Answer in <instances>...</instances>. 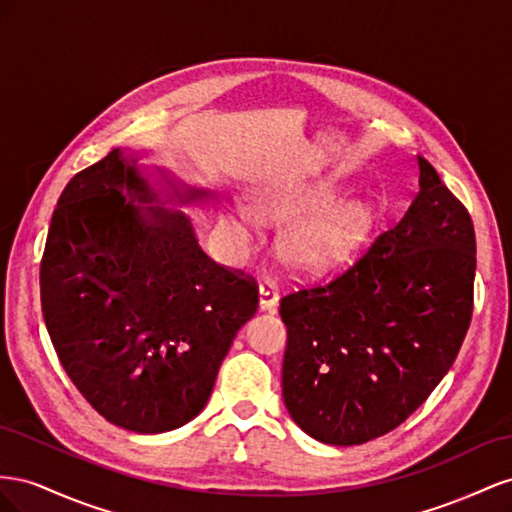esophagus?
Segmentation results:
<instances>
[{
  "label": "esophagus",
  "instance_id": "obj_1",
  "mask_svg": "<svg viewBox=\"0 0 512 512\" xmlns=\"http://www.w3.org/2000/svg\"><path fill=\"white\" fill-rule=\"evenodd\" d=\"M279 304V285L272 279H266L259 287V306L261 311H274V306Z\"/></svg>",
  "mask_w": 512,
  "mask_h": 512
}]
</instances>
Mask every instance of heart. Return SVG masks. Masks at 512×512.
<instances>
[{
  "instance_id": "heart-1",
  "label": "heart",
  "mask_w": 512,
  "mask_h": 512,
  "mask_svg": "<svg viewBox=\"0 0 512 512\" xmlns=\"http://www.w3.org/2000/svg\"><path fill=\"white\" fill-rule=\"evenodd\" d=\"M328 186L281 188L261 197L259 212L270 221H291L312 210L326 197ZM309 212V211H308ZM310 213V212H309ZM373 221L371 206L360 197H337L298 218L285 236V251L306 270H324L337 266L367 236ZM227 227L240 242H251L255 227L248 216L236 212L227 216Z\"/></svg>"
}]
</instances>
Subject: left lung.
Returning <instances> with one entry per match:
<instances>
[{
	"label": "left lung",
	"instance_id": "left-lung-1",
	"mask_svg": "<svg viewBox=\"0 0 512 512\" xmlns=\"http://www.w3.org/2000/svg\"><path fill=\"white\" fill-rule=\"evenodd\" d=\"M418 171L410 210L352 266L281 298L283 401L324 444L397 429L442 382L470 328L472 218L422 156Z\"/></svg>",
	"mask_w": 512,
	"mask_h": 512
}]
</instances>
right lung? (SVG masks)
Returning <instances> with one entry per match:
<instances>
[{
	"label": "right lung",
	"instance_id": "right-lung-1",
	"mask_svg": "<svg viewBox=\"0 0 512 512\" xmlns=\"http://www.w3.org/2000/svg\"><path fill=\"white\" fill-rule=\"evenodd\" d=\"M203 195L173 188L180 203ZM152 201L137 160L111 150L66 184L40 264L64 371L102 418L135 433L178 429L206 407L259 304L253 276L218 266L191 218Z\"/></svg>",
	"mask_w": 512,
	"mask_h": 512
}]
</instances>
